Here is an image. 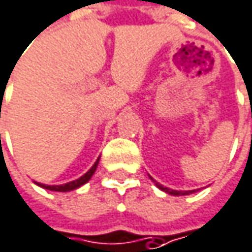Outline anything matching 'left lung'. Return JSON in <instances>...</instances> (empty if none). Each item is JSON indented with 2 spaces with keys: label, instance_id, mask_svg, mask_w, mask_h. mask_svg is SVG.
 I'll return each mask as SVG.
<instances>
[{
  "label": "left lung",
  "instance_id": "obj_1",
  "mask_svg": "<svg viewBox=\"0 0 252 252\" xmlns=\"http://www.w3.org/2000/svg\"><path fill=\"white\" fill-rule=\"evenodd\" d=\"M151 178V176H150ZM153 179V178H151ZM153 182L156 184V187L158 189H161L163 192H166V193H169V195H175V196H181V195H189V193H192L193 190H176V189H170V188H166V187H163V185H160L158 182H156L154 179H153Z\"/></svg>",
  "mask_w": 252,
  "mask_h": 252
}]
</instances>
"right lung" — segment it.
Instances as JSON below:
<instances>
[{"instance_id": "1", "label": "right lung", "mask_w": 252, "mask_h": 252, "mask_svg": "<svg viewBox=\"0 0 252 252\" xmlns=\"http://www.w3.org/2000/svg\"><path fill=\"white\" fill-rule=\"evenodd\" d=\"M98 161H99V158L94 163V166L83 175V176H80L79 179H76V181H71V182H68V184H64V185H45V184H38V182H35L38 187H41V188L44 189H48V190H56V192H70V190H73V189H77L80 188L82 185H85L86 182H89V179L92 178V175L95 173V170H96V167H98Z\"/></svg>"}]
</instances>
